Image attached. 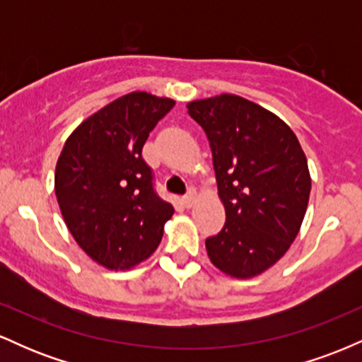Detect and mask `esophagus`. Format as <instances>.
<instances>
[{
    "label": "esophagus",
    "instance_id": "34e87169",
    "mask_svg": "<svg viewBox=\"0 0 362 362\" xmlns=\"http://www.w3.org/2000/svg\"><path fill=\"white\" fill-rule=\"evenodd\" d=\"M195 199H197V195H195L194 190H190L189 194L182 197V204H184L185 207H192L194 202H195Z\"/></svg>",
    "mask_w": 362,
    "mask_h": 362
}]
</instances>
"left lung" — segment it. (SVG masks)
<instances>
[{"mask_svg":"<svg viewBox=\"0 0 362 362\" xmlns=\"http://www.w3.org/2000/svg\"><path fill=\"white\" fill-rule=\"evenodd\" d=\"M189 115L213 151L226 223L206 240L219 271L259 276L288 252L308 207L311 178L296 134L272 112L238 95L194 100Z\"/></svg>","mask_w":362,"mask_h":362,"instance_id":"left-lung-1","label":"left lung"}]
</instances>
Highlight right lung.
Masks as SVG:
<instances>
[{
  "label": "right lung",
  "mask_w": 362,
  "mask_h": 362,
  "mask_svg": "<svg viewBox=\"0 0 362 362\" xmlns=\"http://www.w3.org/2000/svg\"><path fill=\"white\" fill-rule=\"evenodd\" d=\"M175 102L132 91L110 102L66 139L54 189L66 226L95 262L124 271L161 242L173 206L160 199L143 146Z\"/></svg>",
  "instance_id": "1"
}]
</instances>
